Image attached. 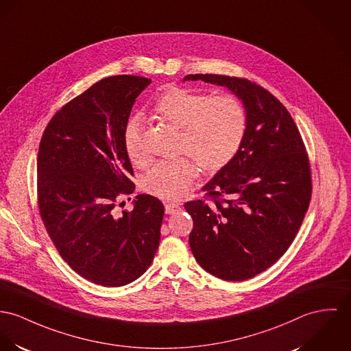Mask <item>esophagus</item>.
<instances>
[{
	"label": "esophagus",
	"instance_id": "esophagus-1",
	"mask_svg": "<svg viewBox=\"0 0 351 351\" xmlns=\"http://www.w3.org/2000/svg\"><path fill=\"white\" fill-rule=\"evenodd\" d=\"M164 210H165V214L171 215V214L178 213V211L180 210V206H179V204H176V203H167V204H165V207H164Z\"/></svg>",
	"mask_w": 351,
	"mask_h": 351
}]
</instances>
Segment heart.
Instances as JSON below:
<instances>
[{
    "label": "heart",
    "instance_id": "obj_1",
    "mask_svg": "<svg viewBox=\"0 0 351 351\" xmlns=\"http://www.w3.org/2000/svg\"><path fill=\"white\" fill-rule=\"evenodd\" d=\"M154 114L180 130L179 148L207 169L217 171L232 160L242 145L247 119L234 96L210 97L179 86H168L156 99ZM143 123L132 117L124 130V147L130 160L145 162ZM196 176V165L187 156L158 162L145 176L144 189L164 200L182 199Z\"/></svg>",
    "mask_w": 351,
    "mask_h": 351
}]
</instances>
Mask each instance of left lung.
Masks as SVG:
<instances>
[{
  "mask_svg": "<svg viewBox=\"0 0 351 351\" xmlns=\"http://www.w3.org/2000/svg\"><path fill=\"white\" fill-rule=\"evenodd\" d=\"M197 80L235 95L247 127L237 155L203 187L225 199L184 204L193 220L189 247L207 272L241 282L269 269L294 241L311 197L310 165L293 117L269 90L221 75L183 79Z\"/></svg>",
  "mask_w": 351,
  "mask_h": 351,
  "instance_id": "obj_1",
  "label": "left lung"
}]
</instances>
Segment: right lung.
Segmentation results:
<instances>
[{
	"mask_svg": "<svg viewBox=\"0 0 351 351\" xmlns=\"http://www.w3.org/2000/svg\"><path fill=\"white\" fill-rule=\"evenodd\" d=\"M149 84L127 75L93 84L54 114L38 148L37 193L47 231L72 270L107 287L140 278L160 242L164 207L155 196L140 193L132 211L113 213L117 197L135 189L124 130Z\"/></svg>",
	"mask_w": 351,
	"mask_h": 351,
	"instance_id": "obj_1",
	"label": "right lung"
}]
</instances>
